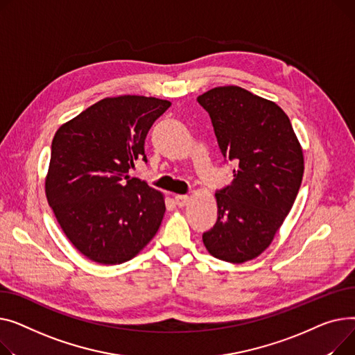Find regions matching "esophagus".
Instances as JSON below:
<instances>
[{"mask_svg": "<svg viewBox=\"0 0 355 355\" xmlns=\"http://www.w3.org/2000/svg\"><path fill=\"white\" fill-rule=\"evenodd\" d=\"M175 200H176V205H178L179 207H183V206H186L187 203H189L191 196H187V195H176V196H175Z\"/></svg>", "mask_w": 355, "mask_h": 355, "instance_id": "obj_1", "label": "esophagus"}]
</instances>
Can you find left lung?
<instances>
[{
    "label": "left lung",
    "instance_id": "8db88e82",
    "mask_svg": "<svg viewBox=\"0 0 355 355\" xmlns=\"http://www.w3.org/2000/svg\"><path fill=\"white\" fill-rule=\"evenodd\" d=\"M198 101L211 116L222 155L236 162L232 183L215 193L218 220L203 234V245L231 263L255 259L297 199L304 176L301 143L278 104L242 87H215Z\"/></svg>",
    "mask_w": 355,
    "mask_h": 355
}]
</instances>
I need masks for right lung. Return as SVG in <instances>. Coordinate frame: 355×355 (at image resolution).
<instances>
[{"label": "right lung", "instance_id": "1", "mask_svg": "<svg viewBox=\"0 0 355 355\" xmlns=\"http://www.w3.org/2000/svg\"><path fill=\"white\" fill-rule=\"evenodd\" d=\"M171 106L156 97H106L55 132L46 196L62 232L87 259L130 261L159 231L164 196L129 171L146 160L144 139Z\"/></svg>", "mask_w": 355, "mask_h": 355}]
</instances>
